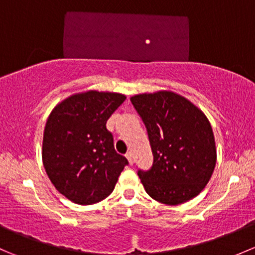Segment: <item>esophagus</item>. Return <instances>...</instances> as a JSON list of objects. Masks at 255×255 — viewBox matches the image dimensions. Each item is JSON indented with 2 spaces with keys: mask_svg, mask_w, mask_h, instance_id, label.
<instances>
[{
  "mask_svg": "<svg viewBox=\"0 0 255 255\" xmlns=\"http://www.w3.org/2000/svg\"><path fill=\"white\" fill-rule=\"evenodd\" d=\"M126 156H127V159H128V163H129L130 165H133V163H134V156H133V154L128 153Z\"/></svg>",
  "mask_w": 255,
  "mask_h": 255,
  "instance_id": "obj_1",
  "label": "esophagus"
}]
</instances>
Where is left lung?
<instances>
[{
  "instance_id": "obj_1",
  "label": "left lung",
  "mask_w": 255,
  "mask_h": 255,
  "mask_svg": "<svg viewBox=\"0 0 255 255\" xmlns=\"http://www.w3.org/2000/svg\"><path fill=\"white\" fill-rule=\"evenodd\" d=\"M142 117L153 151V166L138 171L146 194L161 204H184L210 181L217 161L215 135L204 112L176 92L130 97Z\"/></svg>"
}]
</instances>
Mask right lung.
I'll list each match as a JSON object with an SVG mask.
<instances>
[{
    "mask_svg": "<svg viewBox=\"0 0 255 255\" xmlns=\"http://www.w3.org/2000/svg\"><path fill=\"white\" fill-rule=\"evenodd\" d=\"M117 92L89 90L59 102L43 134L42 159L51 184L79 205H92L113 191L128 160L115 150L106 122L123 104Z\"/></svg>",
    "mask_w": 255,
    "mask_h": 255,
    "instance_id": "1",
    "label": "right lung"
}]
</instances>
